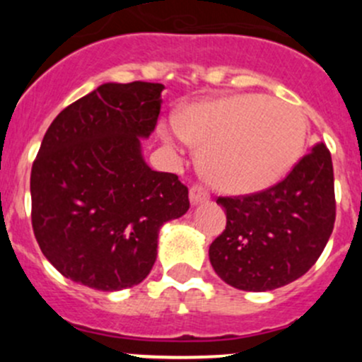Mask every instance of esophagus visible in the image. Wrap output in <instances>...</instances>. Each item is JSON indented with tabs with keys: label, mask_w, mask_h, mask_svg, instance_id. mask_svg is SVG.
<instances>
[{
	"label": "esophagus",
	"mask_w": 362,
	"mask_h": 362,
	"mask_svg": "<svg viewBox=\"0 0 362 362\" xmlns=\"http://www.w3.org/2000/svg\"><path fill=\"white\" fill-rule=\"evenodd\" d=\"M189 198H191L192 204H198V203L206 202V199L210 198V192H208L203 185L196 184V185H192L191 191H189Z\"/></svg>",
	"instance_id": "34e87169"
}]
</instances>
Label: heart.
Here are the masks:
<instances>
[{"instance_id": "heart-1", "label": "heart", "mask_w": 362, "mask_h": 362, "mask_svg": "<svg viewBox=\"0 0 362 362\" xmlns=\"http://www.w3.org/2000/svg\"><path fill=\"white\" fill-rule=\"evenodd\" d=\"M306 117L266 94H235L192 105L175 120V134L203 151L208 180L231 194L272 187L298 163Z\"/></svg>"}]
</instances>
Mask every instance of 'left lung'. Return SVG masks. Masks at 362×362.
I'll return each instance as SVG.
<instances>
[{
  "label": "left lung",
  "mask_w": 362,
  "mask_h": 362,
  "mask_svg": "<svg viewBox=\"0 0 362 362\" xmlns=\"http://www.w3.org/2000/svg\"><path fill=\"white\" fill-rule=\"evenodd\" d=\"M217 203L228 221L208 250L215 273L252 293L287 286L315 264L333 233L331 152L317 144L279 184L252 194L218 196Z\"/></svg>",
  "instance_id": "left-lung-1"
}]
</instances>
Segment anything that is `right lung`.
Wrapping results in <instances>:
<instances>
[{
	"label": "right lung",
	"instance_id": "obj_1",
	"mask_svg": "<svg viewBox=\"0 0 362 362\" xmlns=\"http://www.w3.org/2000/svg\"><path fill=\"white\" fill-rule=\"evenodd\" d=\"M163 83H103L64 108L31 168V224L43 255L82 286L120 291L151 273L164 222L189 189L154 171L140 138L158 126Z\"/></svg>",
	"mask_w": 362,
	"mask_h": 362
}]
</instances>
